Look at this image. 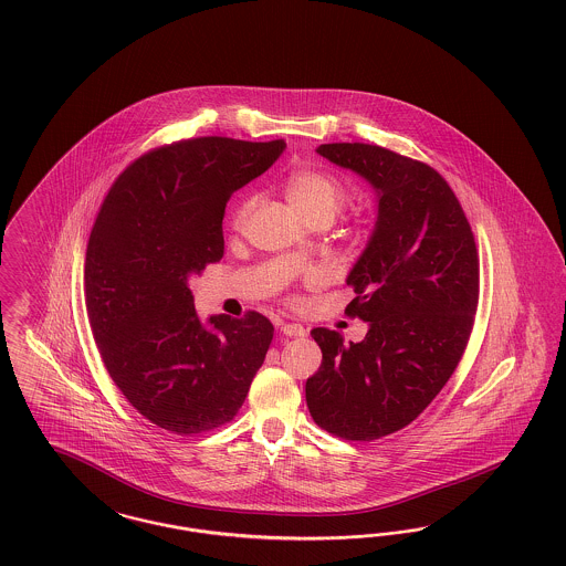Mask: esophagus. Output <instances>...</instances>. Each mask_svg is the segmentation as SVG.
Instances as JSON below:
<instances>
[{
	"label": "esophagus",
	"instance_id": "1",
	"mask_svg": "<svg viewBox=\"0 0 566 566\" xmlns=\"http://www.w3.org/2000/svg\"><path fill=\"white\" fill-rule=\"evenodd\" d=\"M280 331H282V334H286V336H305L307 334V331L301 324H291V322L282 324Z\"/></svg>",
	"mask_w": 566,
	"mask_h": 566
}]
</instances>
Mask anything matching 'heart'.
<instances>
[{
	"label": "heart",
	"instance_id": "1",
	"mask_svg": "<svg viewBox=\"0 0 566 566\" xmlns=\"http://www.w3.org/2000/svg\"><path fill=\"white\" fill-rule=\"evenodd\" d=\"M284 190L289 200L293 202L294 209L307 221L317 217L332 219L347 200V188L338 177L312 167L291 171L284 179ZM256 202H259V196L247 192L232 205L228 221L234 232H240L249 223L251 214L256 209Z\"/></svg>",
	"mask_w": 566,
	"mask_h": 566
}]
</instances>
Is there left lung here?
<instances>
[{
  "label": "left lung",
  "instance_id": "1",
  "mask_svg": "<svg viewBox=\"0 0 566 566\" xmlns=\"http://www.w3.org/2000/svg\"><path fill=\"white\" fill-rule=\"evenodd\" d=\"M317 153L370 181L378 219L347 277L357 296L345 313L368 334L345 345L313 328L322 366L305 397L317 427L374 441L413 422L458 368L479 305V253L460 200L427 163L359 142Z\"/></svg>",
  "mask_w": 566,
  "mask_h": 566
}]
</instances>
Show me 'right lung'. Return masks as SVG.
I'll return each instance as SVG.
<instances>
[{"mask_svg": "<svg viewBox=\"0 0 566 566\" xmlns=\"http://www.w3.org/2000/svg\"><path fill=\"white\" fill-rule=\"evenodd\" d=\"M284 148V139H179L136 158L99 205L83 273L99 357L125 399L174 434L228 424L272 345L261 313L202 326L188 282L223 256L230 196Z\"/></svg>", "mask_w": 566, "mask_h": 566, "instance_id": "add662e5", "label": "right lung"}]
</instances>
